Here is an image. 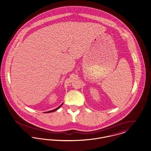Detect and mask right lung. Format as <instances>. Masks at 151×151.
Wrapping results in <instances>:
<instances>
[{
	"label": "right lung",
	"mask_w": 151,
	"mask_h": 151,
	"mask_svg": "<svg viewBox=\"0 0 151 151\" xmlns=\"http://www.w3.org/2000/svg\"><path fill=\"white\" fill-rule=\"evenodd\" d=\"M62 104H63V103H62V104H61L60 105V106H58V108H57L56 109H53V110H52V111H46V112H45V113H51V112H52V111H57V110H58V109H59V108H60V106H61L62 105Z\"/></svg>",
	"instance_id": "right-lung-1"
}]
</instances>
